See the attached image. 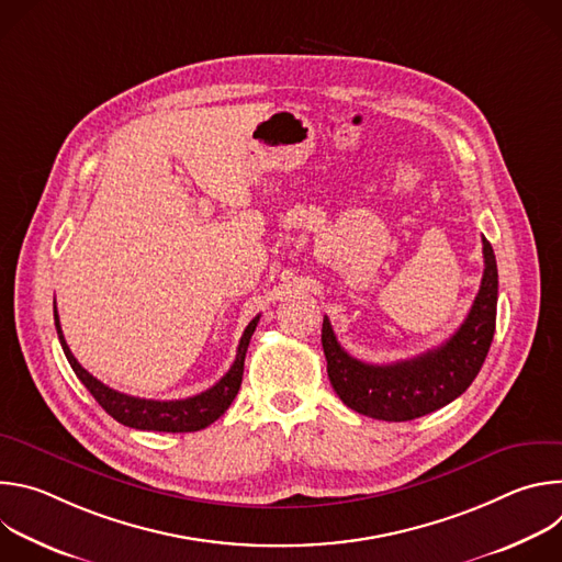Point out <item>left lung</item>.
Instances as JSON below:
<instances>
[{
  "label": "left lung",
  "instance_id": "left-lung-1",
  "mask_svg": "<svg viewBox=\"0 0 562 562\" xmlns=\"http://www.w3.org/2000/svg\"><path fill=\"white\" fill-rule=\"evenodd\" d=\"M483 282L464 323L447 342L412 360L367 364L351 358L336 340L325 315L323 349L327 373L349 409L375 420L405 423L449 405L467 391L483 367L496 331L498 267L487 237H483Z\"/></svg>",
  "mask_w": 562,
  "mask_h": 562
}]
</instances>
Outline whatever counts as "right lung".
<instances>
[{"instance_id":"1","label":"right lung","mask_w":562,"mask_h":562,"mask_svg":"<svg viewBox=\"0 0 562 562\" xmlns=\"http://www.w3.org/2000/svg\"><path fill=\"white\" fill-rule=\"evenodd\" d=\"M260 323V315H256L249 327L245 329L243 338H239L235 360L231 369L215 382L211 389L184 397V400H146V397H135L120 393L98 378H93L82 364L75 360L70 353L61 327H59V315L55 308V327H57V338L64 349V356L68 364L72 367L75 375L82 380V384L91 391V395L98 400L100 407L122 423L124 427L139 429V431H167V434H189V431H200L215 423L233 403V397L239 391V384H243V373H245V356L251 342V336Z\"/></svg>"}]
</instances>
